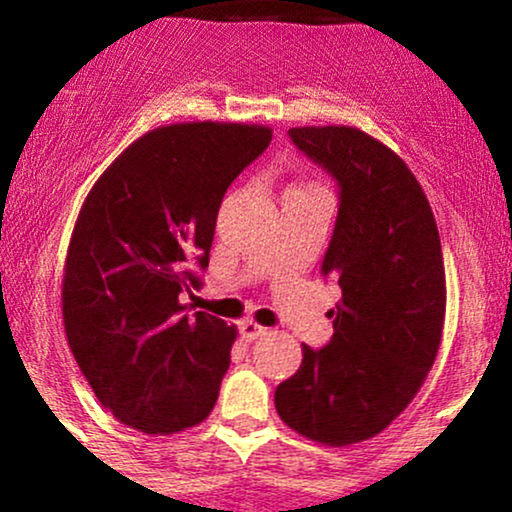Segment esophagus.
Listing matches in <instances>:
<instances>
[{"label": "esophagus", "mask_w": 512, "mask_h": 512, "mask_svg": "<svg viewBox=\"0 0 512 512\" xmlns=\"http://www.w3.org/2000/svg\"><path fill=\"white\" fill-rule=\"evenodd\" d=\"M267 332H269L267 327L257 325L255 320H245V322H240V334H243V339H248V342H252V339H260V337H264V334H267Z\"/></svg>", "instance_id": "34e87169"}]
</instances>
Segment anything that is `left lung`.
I'll use <instances>...</instances> for the list:
<instances>
[{"label":"left lung","mask_w":512,"mask_h":512,"mask_svg":"<svg viewBox=\"0 0 512 512\" xmlns=\"http://www.w3.org/2000/svg\"><path fill=\"white\" fill-rule=\"evenodd\" d=\"M293 144L337 180L339 214L322 272L342 301L334 337L303 344L274 392L281 421L344 448L378 436L433 368L445 325V267L426 192L390 146L356 127H291Z\"/></svg>","instance_id":"1"}]
</instances>
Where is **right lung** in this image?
Returning <instances> with one entry per match:
<instances>
[{
	"label": "right lung",
	"instance_id": "1",
	"mask_svg": "<svg viewBox=\"0 0 512 512\" xmlns=\"http://www.w3.org/2000/svg\"><path fill=\"white\" fill-rule=\"evenodd\" d=\"M272 142L245 122H175L146 132L91 187L64 260L62 320L88 385L117 421L149 436L214 409L236 325L182 315L209 267L228 185Z\"/></svg>",
	"mask_w": 512,
	"mask_h": 512
}]
</instances>
